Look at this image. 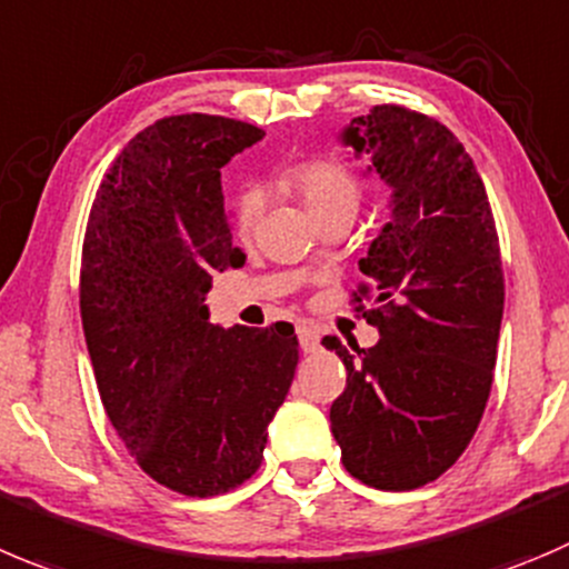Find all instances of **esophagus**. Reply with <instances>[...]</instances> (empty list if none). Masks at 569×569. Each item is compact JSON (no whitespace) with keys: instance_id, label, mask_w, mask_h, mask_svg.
<instances>
[{"instance_id":"34e87169","label":"esophagus","mask_w":569,"mask_h":569,"mask_svg":"<svg viewBox=\"0 0 569 569\" xmlns=\"http://www.w3.org/2000/svg\"><path fill=\"white\" fill-rule=\"evenodd\" d=\"M318 340H321V332L310 323H301L299 327V343L305 351H316L318 349Z\"/></svg>"}]
</instances>
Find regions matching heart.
Listing matches in <instances>:
<instances>
[{"label": "heart", "mask_w": 569, "mask_h": 569, "mask_svg": "<svg viewBox=\"0 0 569 569\" xmlns=\"http://www.w3.org/2000/svg\"><path fill=\"white\" fill-rule=\"evenodd\" d=\"M288 181L296 192L301 194L305 207L310 209V214L323 212V209L335 207H355L357 198H360V187H357V178L351 176L349 167H343L340 161L332 159H316L305 161V164H296L288 172ZM259 212H262V194L257 189H246V192L237 198V229L248 231L257 223Z\"/></svg>", "instance_id": "1"}]
</instances>
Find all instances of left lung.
I'll return each mask as SVG.
<instances>
[{
	"mask_svg": "<svg viewBox=\"0 0 569 569\" xmlns=\"http://www.w3.org/2000/svg\"><path fill=\"white\" fill-rule=\"evenodd\" d=\"M391 189V220L360 259L362 318L380 340L346 366L329 408L346 472L382 491L430 483L461 458L486 410L502 321V262L486 187L452 131L399 106L343 128ZM360 301V296H355Z\"/></svg>",
	"mask_w": 569,
	"mask_h": 569,
	"instance_id": "obj_1",
	"label": "left lung"
}]
</instances>
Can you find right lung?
I'll return each instance as SVG.
<instances>
[{"instance_id": "right-lung-1", "label": "right lung", "mask_w": 569, "mask_h": 569, "mask_svg": "<svg viewBox=\"0 0 569 569\" xmlns=\"http://www.w3.org/2000/svg\"><path fill=\"white\" fill-rule=\"evenodd\" d=\"M264 137L209 113L139 131L97 189L80 262V318L102 408L139 467L212 497L262 463L268 425L299 362L284 321H209L212 273L237 268L220 170Z\"/></svg>"}]
</instances>
